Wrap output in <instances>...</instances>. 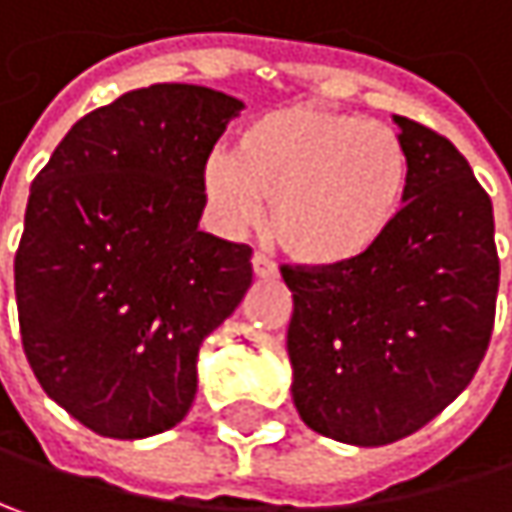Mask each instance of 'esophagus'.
<instances>
[{"label":"esophagus","mask_w":512,"mask_h":512,"mask_svg":"<svg viewBox=\"0 0 512 512\" xmlns=\"http://www.w3.org/2000/svg\"><path fill=\"white\" fill-rule=\"evenodd\" d=\"M252 269H255L257 278H275L278 275V266L260 252H255V257H252Z\"/></svg>","instance_id":"1"}]
</instances>
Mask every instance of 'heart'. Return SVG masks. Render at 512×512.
<instances>
[{
	"label": "heart",
	"mask_w": 512,
	"mask_h": 512,
	"mask_svg": "<svg viewBox=\"0 0 512 512\" xmlns=\"http://www.w3.org/2000/svg\"><path fill=\"white\" fill-rule=\"evenodd\" d=\"M407 172V149L390 125L293 105L252 119L234 158H208L202 187L222 225L243 231L260 205H272L269 228L287 255L337 269L390 234Z\"/></svg>",
	"instance_id": "obj_1"
}]
</instances>
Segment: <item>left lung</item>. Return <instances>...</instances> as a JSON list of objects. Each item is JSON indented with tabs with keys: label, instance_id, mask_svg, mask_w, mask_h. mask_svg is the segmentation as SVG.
Returning <instances> with one entry per match:
<instances>
[{
	"label": "left lung",
	"instance_id": "8db88e82",
	"mask_svg": "<svg viewBox=\"0 0 512 512\" xmlns=\"http://www.w3.org/2000/svg\"><path fill=\"white\" fill-rule=\"evenodd\" d=\"M407 193L357 263H284L287 351L307 428L351 445L416 434L475 378L495 325L498 249L487 190L434 128L395 117Z\"/></svg>",
	"mask_w": 512,
	"mask_h": 512
}]
</instances>
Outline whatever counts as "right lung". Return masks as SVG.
Here are the masks:
<instances>
[{
  "mask_svg": "<svg viewBox=\"0 0 512 512\" xmlns=\"http://www.w3.org/2000/svg\"><path fill=\"white\" fill-rule=\"evenodd\" d=\"M243 102L152 84L90 111L31 181L14 257L28 366L99 437L178 425L196 357L252 287V249L199 231L202 172Z\"/></svg>",
  "mask_w": 512,
  "mask_h": 512,
  "instance_id": "add662e5",
  "label": "right lung"
}]
</instances>
